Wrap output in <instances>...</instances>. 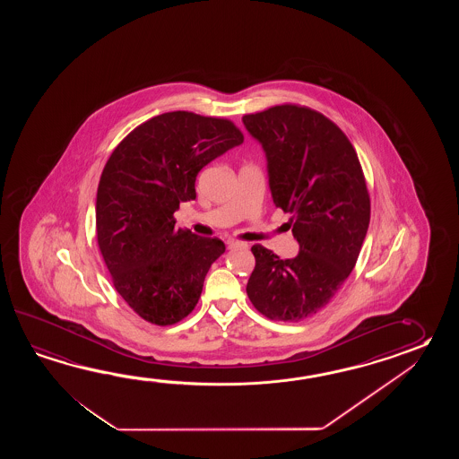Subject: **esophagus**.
I'll return each instance as SVG.
<instances>
[{"instance_id":"34e87169","label":"esophagus","mask_w":459,"mask_h":459,"mask_svg":"<svg viewBox=\"0 0 459 459\" xmlns=\"http://www.w3.org/2000/svg\"><path fill=\"white\" fill-rule=\"evenodd\" d=\"M226 244H228V247H247V243L238 241V239H228Z\"/></svg>"}]
</instances>
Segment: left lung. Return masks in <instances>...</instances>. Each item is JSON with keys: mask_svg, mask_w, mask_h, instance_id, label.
Returning <instances> with one entry per match:
<instances>
[{"mask_svg": "<svg viewBox=\"0 0 459 459\" xmlns=\"http://www.w3.org/2000/svg\"><path fill=\"white\" fill-rule=\"evenodd\" d=\"M263 144L273 204L290 213L300 253L281 259L261 244L246 292L269 320L299 322L325 308L351 273L371 220V198L350 139L300 105L244 115Z\"/></svg>", "mask_w": 459, "mask_h": 459, "instance_id": "left-lung-1", "label": "left lung"}]
</instances>
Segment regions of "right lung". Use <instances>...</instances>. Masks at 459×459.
I'll return each mask as SVG.
<instances>
[{
  "label": "right lung",
  "instance_id": "1",
  "mask_svg": "<svg viewBox=\"0 0 459 459\" xmlns=\"http://www.w3.org/2000/svg\"><path fill=\"white\" fill-rule=\"evenodd\" d=\"M244 141L226 117L170 111L134 127L111 152L97 192V241L123 300L146 322L169 326L194 312L218 238L176 230L195 200L198 172Z\"/></svg>",
  "mask_w": 459,
  "mask_h": 459
}]
</instances>
